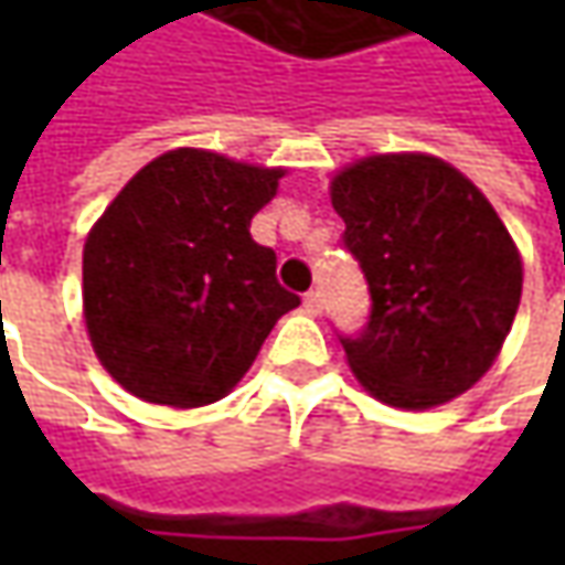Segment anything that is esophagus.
Wrapping results in <instances>:
<instances>
[{
  "mask_svg": "<svg viewBox=\"0 0 565 565\" xmlns=\"http://www.w3.org/2000/svg\"><path fill=\"white\" fill-rule=\"evenodd\" d=\"M305 311L308 315H320L323 311V292L320 289H311V292L305 295Z\"/></svg>",
  "mask_w": 565,
  "mask_h": 565,
  "instance_id": "obj_1",
  "label": "esophagus"
}]
</instances>
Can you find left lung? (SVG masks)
<instances>
[{
    "instance_id": "left-lung-1",
    "label": "left lung",
    "mask_w": 565,
    "mask_h": 565,
    "mask_svg": "<svg viewBox=\"0 0 565 565\" xmlns=\"http://www.w3.org/2000/svg\"><path fill=\"white\" fill-rule=\"evenodd\" d=\"M342 248L371 315L339 337L355 377L396 408L462 396L488 371L522 298V260L488 198L424 153H386L333 179Z\"/></svg>"
}]
</instances>
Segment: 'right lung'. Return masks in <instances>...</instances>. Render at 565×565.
<instances>
[{"mask_svg": "<svg viewBox=\"0 0 565 565\" xmlns=\"http://www.w3.org/2000/svg\"><path fill=\"white\" fill-rule=\"evenodd\" d=\"M282 169L169 150L106 206L84 245V320L103 367L135 396L194 408L226 396L273 323L301 305L250 220Z\"/></svg>", "mask_w": 565, "mask_h": 565, "instance_id": "obj_1", "label": "right lung"}]
</instances>
